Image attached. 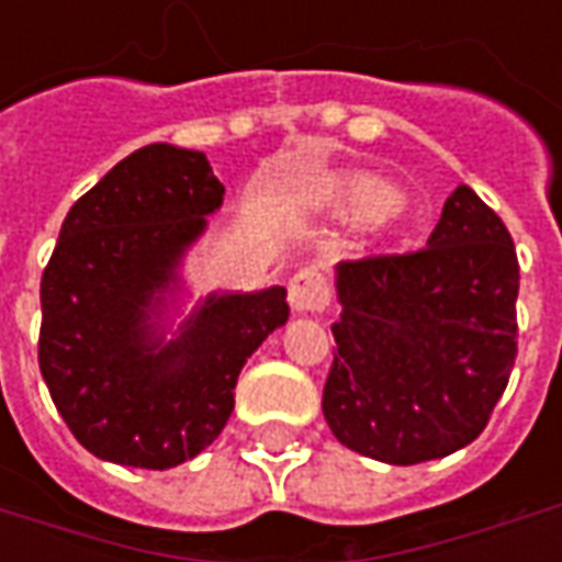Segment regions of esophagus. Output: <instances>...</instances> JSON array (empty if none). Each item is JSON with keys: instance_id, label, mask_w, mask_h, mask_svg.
<instances>
[{"instance_id": "esophagus-1", "label": "esophagus", "mask_w": 562, "mask_h": 562, "mask_svg": "<svg viewBox=\"0 0 562 562\" xmlns=\"http://www.w3.org/2000/svg\"><path fill=\"white\" fill-rule=\"evenodd\" d=\"M330 304L328 277L318 268L297 270L289 282V306L294 313H322Z\"/></svg>"}]
</instances>
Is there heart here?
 <instances>
[{
    "label": "heart",
    "mask_w": 562,
    "mask_h": 562,
    "mask_svg": "<svg viewBox=\"0 0 562 562\" xmlns=\"http://www.w3.org/2000/svg\"><path fill=\"white\" fill-rule=\"evenodd\" d=\"M394 189H391L385 180L379 177H352L342 183V204L352 210V213H364V216H373L376 222L389 220L391 207H394Z\"/></svg>",
    "instance_id": "heart-1"
}]
</instances>
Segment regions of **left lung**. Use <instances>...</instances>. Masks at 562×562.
Wrapping results in <instances>:
<instances>
[{
    "mask_svg": "<svg viewBox=\"0 0 562 562\" xmlns=\"http://www.w3.org/2000/svg\"><path fill=\"white\" fill-rule=\"evenodd\" d=\"M512 234L458 186L424 249L337 265L342 313L322 413L364 458L409 467L470 446L518 355Z\"/></svg>",
    "mask_w": 562,
    "mask_h": 562,
    "instance_id": "left-lung-1",
    "label": "left lung"
}]
</instances>
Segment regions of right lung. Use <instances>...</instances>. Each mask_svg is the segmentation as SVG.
I'll return each instance as SVG.
<instances>
[{
	"label": "right lung",
	"mask_w": 562,
	"mask_h": 562,
	"mask_svg": "<svg viewBox=\"0 0 562 562\" xmlns=\"http://www.w3.org/2000/svg\"><path fill=\"white\" fill-rule=\"evenodd\" d=\"M204 153L149 144L68 210L42 277L38 367L95 458L171 470L222 434L246 358L285 325V289L210 294L165 340L186 249L222 207Z\"/></svg>",
	"instance_id": "add662e5"
}]
</instances>
